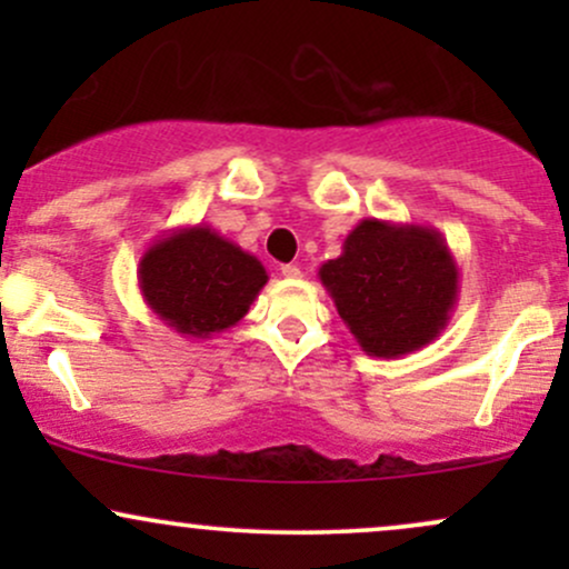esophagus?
<instances>
[{"instance_id":"obj_1","label":"esophagus","mask_w":569,"mask_h":569,"mask_svg":"<svg viewBox=\"0 0 569 569\" xmlns=\"http://www.w3.org/2000/svg\"><path fill=\"white\" fill-rule=\"evenodd\" d=\"M280 272H283V278H299V276H302V272H299V267L297 264H283V267H280Z\"/></svg>"}]
</instances>
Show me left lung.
Instances as JSON below:
<instances>
[{
    "label": "left lung",
    "instance_id": "obj_1",
    "mask_svg": "<svg viewBox=\"0 0 569 569\" xmlns=\"http://www.w3.org/2000/svg\"><path fill=\"white\" fill-rule=\"evenodd\" d=\"M318 278L367 356L398 358L447 329L460 291L447 240L436 227L361 219Z\"/></svg>",
    "mask_w": 569,
    "mask_h": 569
}]
</instances>
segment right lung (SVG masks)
<instances>
[{"instance_id": "1", "label": "right lung", "mask_w": 569, "mask_h": 569, "mask_svg": "<svg viewBox=\"0 0 569 569\" xmlns=\"http://www.w3.org/2000/svg\"><path fill=\"white\" fill-rule=\"evenodd\" d=\"M267 280L253 253L208 224L176 227L139 262L143 302L168 329L189 339H208L238 323Z\"/></svg>"}]
</instances>
